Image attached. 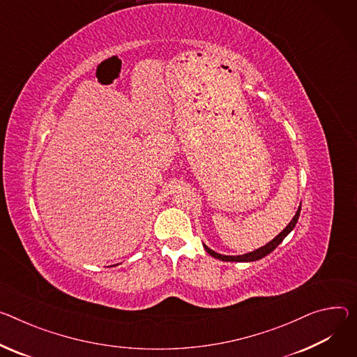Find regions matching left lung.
Masks as SVG:
<instances>
[{
    "label": "left lung",
    "instance_id": "1",
    "mask_svg": "<svg viewBox=\"0 0 357 357\" xmlns=\"http://www.w3.org/2000/svg\"><path fill=\"white\" fill-rule=\"evenodd\" d=\"M299 215H301V206H299L298 212L295 213L294 219H291V220L289 222V225L286 226V228H284L275 239H272L269 243H266L265 246L259 248V249H256V250H253V252H249V253H245V255H238V256H228V255H220V253H218V252L209 249L206 245H204V248H205V250H206L211 256H213V257H216V259H220V261H223V262H255V261H259V259H262V257H265L266 255H269L271 252H273V250L278 248V245L282 243V241H283L291 231H294V228H295L296 223H298Z\"/></svg>",
    "mask_w": 357,
    "mask_h": 357
}]
</instances>
